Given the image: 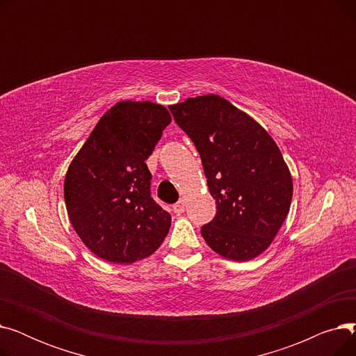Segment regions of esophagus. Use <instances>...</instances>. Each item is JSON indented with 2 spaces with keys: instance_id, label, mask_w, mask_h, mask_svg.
I'll return each instance as SVG.
<instances>
[{
  "instance_id": "34e87169",
  "label": "esophagus",
  "mask_w": 356,
  "mask_h": 356,
  "mask_svg": "<svg viewBox=\"0 0 356 356\" xmlns=\"http://www.w3.org/2000/svg\"><path fill=\"white\" fill-rule=\"evenodd\" d=\"M184 207H186V202L184 199H180L176 204H173V211L176 215H181L184 212Z\"/></svg>"
}]
</instances>
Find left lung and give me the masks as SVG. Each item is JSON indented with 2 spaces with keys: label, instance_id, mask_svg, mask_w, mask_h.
I'll use <instances>...</instances> for the list:
<instances>
[{
  "label": "left lung",
  "instance_id": "1",
  "mask_svg": "<svg viewBox=\"0 0 356 356\" xmlns=\"http://www.w3.org/2000/svg\"><path fill=\"white\" fill-rule=\"evenodd\" d=\"M200 154L216 216L200 232L220 257L263 254L289 215L293 177L278 145L247 112L219 95L168 106Z\"/></svg>",
  "mask_w": 356,
  "mask_h": 356
}]
</instances>
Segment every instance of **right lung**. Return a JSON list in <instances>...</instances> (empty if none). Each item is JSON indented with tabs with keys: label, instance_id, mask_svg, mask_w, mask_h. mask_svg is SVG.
<instances>
[{
	"label": "right lung",
	"instance_id": "1",
	"mask_svg": "<svg viewBox=\"0 0 356 356\" xmlns=\"http://www.w3.org/2000/svg\"><path fill=\"white\" fill-rule=\"evenodd\" d=\"M172 122L165 106L121 101L101 117L69 164L65 203L73 229L97 257L133 264L164 241L172 216L149 192L145 160Z\"/></svg>",
	"mask_w": 356,
	"mask_h": 356
}]
</instances>
